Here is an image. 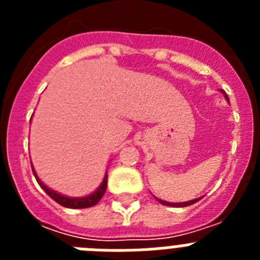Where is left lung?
<instances>
[{
	"instance_id": "1",
	"label": "left lung",
	"mask_w": 260,
	"mask_h": 260,
	"mask_svg": "<svg viewBox=\"0 0 260 260\" xmlns=\"http://www.w3.org/2000/svg\"><path fill=\"white\" fill-rule=\"evenodd\" d=\"M221 92H222V95L225 96V99H226V102H229L228 95H226L224 91H221ZM202 198H203V197H202ZM202 198L192 199V201H189V202H182V203H171V202H165V201H161V199H157V198L156 199H157V201L160 202L161 204H164V206H171V207H187V206H191V204H194V203H197L198 201H201Z\"/></svg>"
}]
</instances>
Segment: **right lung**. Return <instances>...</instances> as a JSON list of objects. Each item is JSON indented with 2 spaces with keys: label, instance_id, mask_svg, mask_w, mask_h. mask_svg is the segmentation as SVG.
Returning <instances> with one entry per match:
<instances>
[{
  "label": "right lung",
  "instance_id": "1",
  "mask_svg": "<svg viewBox=\"0 0 260 260\" xmlns=\"http://www.w3.org/2000/svg\"><path fill=\"white\" fill-rule=\"evenodd\" d=\"M32 172H34V176H35L36 181H38V183L40 185L41 189L44 190V191L49 195L53 201H56L57 203L61 204V206H63V207L66 208H74V210H77V208L92 207V206H95L96 203H99V201L103 198V195H104L105 190H107L108 174L105 173L102 185L99 186L98 189H96L92 194L87 195V197H80V198H71V197H66V195H62L59 194V192L54 191V190L49 189L47 185H44V183L41 182L40 178H39L38 174H36L35 169H34V167H32Z\"/></svg>",
  "mask_w": 260,
  "mask_h": 260
}]
</instances>
